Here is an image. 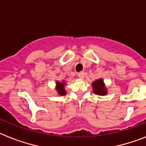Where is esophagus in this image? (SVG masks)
Returning <instances> with one entry per match:
<instances>
[{
	"mask_svg": "<svg viewBox=\"0 0 146 146\" xmlns=\"http://www.w3.org/2000/svg\"><path fill=\"white\" fill-rule=\"evenodd\" d=\"M78 76L80 78H82V79H83L84 77V73L83 72H80V73H78Z\"/></svg>",
	"mask_w": 146,
	"mask_h": 146,
	"instance_id": "34e87169",
	"label": "esophagus"
}]
</instances>
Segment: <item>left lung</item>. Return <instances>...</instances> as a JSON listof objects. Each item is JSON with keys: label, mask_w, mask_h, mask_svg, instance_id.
I'll return each instance as SVG.
<instances>
[{"label": "left lung", "mask_w": 146, "mask_h": 146, "mask_svg": "<svg viewBox=\"0 0 146 146\" xmlns=\"http://www.w3.org/2000/svg\"><path fill=\"white\" fill-rule=\"evenodd\" d=\"M92 86L93 92L95 94L98 95V96H105L107 93V90L105 87L102 78H99V79L92 82Z\"/></svg>", "instance_id": "1"}]
</instances>
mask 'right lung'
Returning <instances> with one entry per match:
<instances>
[{"instance_id":"add662e5","label":"right lung","mask_w":146,"mask_h":146,"mask_svg":"<svg viewBox=\"0 0 146 146\" xmlns=\"http://www.w3.org/2000/svg\"><path fill=\"white\" fill-rule=\"evenodd\" d=\"M56 90L57 92L59 93V95L60 96H64L66 95V90H64V85H65V83L64 82H60L59 81L56 82Z\"/></svg>"}]
</instances>
